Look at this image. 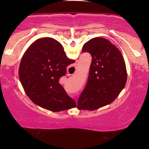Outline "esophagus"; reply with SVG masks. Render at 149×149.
<instances>
[{
    "mask_svg": "<svg viewBox=\"0 0 149 149\" xmlns=\"http://www.w3.org/2000/svg\"><path fill=\"white\" fill-rule=\"evenodd\" d=\"M75 65H78V62H76V64H75Z\"/></svg>",
    "mask_w": 149,
    "mask_h": 149,
    "instance_id": "1",
    "label": "esophagus"
}]
</instances>
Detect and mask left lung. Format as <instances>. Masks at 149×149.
Instances as JSON below:
<instances>
[{"label": "left lung", "mask_w": 149, "mask_h": 149, "mask_svg": "<svg viewBox=\"0 0 149 149\" xmlns=\"http://www.w3.org/2000/svg\"><path fill=\"white\" fill-rule=\"evenodd\" d=\"M82 52L89 53L92 59L77 107L94 111L113 102L124 88L127 81L125 63L117 47L104 38H91L84 44Z\"/></svg>", "instance_id": "obj_1"}]
</instances>
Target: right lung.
<instances>
[{
  "label": "right lung",
  "instance_id": "add662e5",
  "mask_svg": "<svg viewBox=\"0 0 149 149\" xmlns=\"http://www.w3.org/2000/svg\"><path fill=\"white\" fill-rule=\"evenodd\" d=\"M66 56L64 48L53 38L34 41L24 53L19 67V77L29 98L39 107L53 112L76 107L59 83L68 65L74 63Z\"/></svg>",
  "mask_w": 149,
  "mask_h": 149
}]
</instances>
